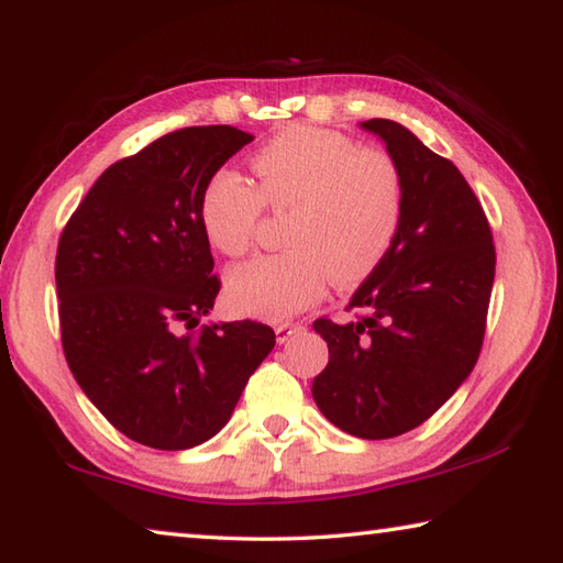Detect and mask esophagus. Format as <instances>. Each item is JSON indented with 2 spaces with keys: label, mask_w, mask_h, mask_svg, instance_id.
I'll use <instances>...</instances> for the list:
<instances>
[{
  "label": "esophagus",
  "mask_w": 563,
  "mask_h": 563,
  "mask_svg": "<svg viewBox=\"0 0 563 563\" xmlns=\"http://www.w3.org/2000/svg\"><path fill=\"white\" fill-rule=\"evenodd\" d=\"M298 330H302L300 324H292V322H280L278 327H275V340H278L280 344H285L290 340V336L298 332Z\"/></svg>",
  "instance_id": "esophagus-1"
}]
</instances>
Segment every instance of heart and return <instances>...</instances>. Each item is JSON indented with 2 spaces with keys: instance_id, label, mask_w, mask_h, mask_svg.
Listing matches in <instances>:
<instances>
[{
  "instance_id": "obj_1",
  "label": "heart",
  "mask_w": 563,
  "mask_h": 563,
  "mask_svg": "<svg viewBox=\"0 0 563 563\" xmlns=\"http://www.w3.org/2000/svg\"><path fill=\"white\" fill-rule=\"evenodd\" d=\"M255 189L233 172L213 175L199 199V227L229 258L251 249L261 209L288 211L285 253L258 255L233 268L227 298L233 310L278 322L336 285L379 268L401 227L404 187L382 152L360 150L334 130L292 125L253 152Z\"/></svg>"
}]
</instances>
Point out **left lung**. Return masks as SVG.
Listing matches in <instances>:
<instances>
[{"mask_svg": "<svg viewBox=\"0 0 563 563\" xmlns=\"http://www.w3.org/2000/svg\"><path fill=\"white\" fill-rule=\"evenodd\" d=\"M360 125L384 142L401 177V227L352 295L360 320H314L330 362L314 376L312 398L340 431L384 441L421 426L473 372L495 246L475 191L451 159L394 120Z\"/></svg>", "mask_w": 563, "mask_h": 563, "instance_id": "8db88e82", "label": "left lung"}]
</instances>
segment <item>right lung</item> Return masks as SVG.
<instances>
[{
  "mask_svg": "<svg viewBox=\"0 0 563 563\" xmlns=\"http://www.w3.org/2000/svg\"><path fill=\"white\" fill-rule=\"evenodd\" d=\"M251 140L231 125L169 132L110 165L60 233L66 362L120 433L157 451L217 435L275 346L268 324H199L221 288L199 199Z\"/></svg>",
  "mask_w": 563,
  "mask_h": 563,
  "instance_id": "obj_1",
  "label": "right lung"
}]
</instances>
